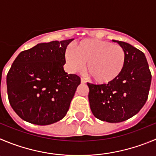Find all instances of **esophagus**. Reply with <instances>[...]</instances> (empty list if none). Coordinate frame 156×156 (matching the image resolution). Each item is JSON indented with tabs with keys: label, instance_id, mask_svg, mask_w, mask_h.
I'll use <instances>...</instances> for the list:
<instances>
[{
	"label": "esophagus",
	"instance_id": "obj_1",
	"mask_svg": "<svg viewBox=\"0 0 156 156\" xmlns=\"http://www.w3.org/2000/svg\"><path fill=\"white\" fill-rule=\"evenodd\" d=\"M81 83H82V84H85V83H86V81H85V80L84 79V78H81Z\"/></svg>",
	"mask_w": 156,
	"mask_h": 156
}]
</instances>
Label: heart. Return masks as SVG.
<instances>
[{"mask_svg":"<svg viewBox=\"0 0 156 156\" xmlns=\"http://www.w3.org/2000/svg\"><path fill=\"white\" fill-rule=\"evenodd\" d=\"M65 60L72 72L83 70L86 65V72L96 83L104 84L119 76L124 67L126 55L118 44L105 41L90 39L77 45L75 51L68 48Z\"/></svg>","mask_w":156,"mask_h":156,"instance_id":"b5f03b06","label":"heart"}]
</instances>
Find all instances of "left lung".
Segmentation results:
<instances>
[{"mask_svg":"<svg viewBox=\"0 0 156 156\" xmlns=\"http://www.w3.org/2000/svg\"><path fill=\"white\" fill-rule=\"evenodd\" d=\"M112 41L125 51L122 71L108 84L87 85L90 108L94 117L116 123L130 119L143 107L148 98L152 75L143 52L126 42Z\"/></svg>","mask_w":156,"mask_h":156,"instance_id":"left-lung-1","label":"left lung"}]
</instances>
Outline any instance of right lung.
I'll list each match as a JSON object with an SVG mask.
<instances>
[{
	"label": "right lung",
	"instance_id": "add662e5",
	"mask_svg": "<svg viewBox=\"0 0 156 156\" xmlns=\"http://www.w3.org/2000/svg\"><path fill=\"white\" fill-rule=\"evenodd\" d=\"M74 39L40 43L21 51L7 75L8 100L23 120L47 126L68 112L81 79L66 73L65 51Z\"/></svg>",
	"mask_w": 156,
	"mask_h": 156
}]
</instances>
